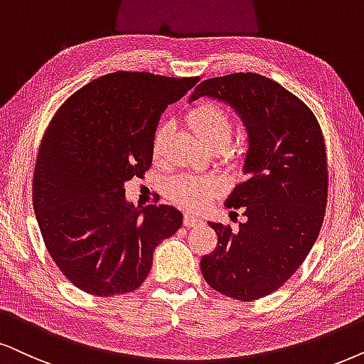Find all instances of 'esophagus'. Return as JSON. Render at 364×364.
Instances as JSON below:
<instances>
[{
	"label": "esophagus",
	"mask_w": 364,
	"mask_h": 364,
	"mask_svg": "<svg viewBox=\"0 0 364 364\" xmlns=\"http://www.w3.org/2000/svg\"><path fill=\"white\" fill-rule=\"evenodd\" d=\"M183 223H185V227H198V225H201V220L195 215L186 213L185 218H183Z\"/></svg>",
	"instance_id": "esophagus-1"
}]
</instances>
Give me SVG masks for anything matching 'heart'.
I'll use <instances>...</instances> for the list:
<instances>
[{
	"label": "heart",
	"mask_w": 364,
	"mask_h": 364,
	"mask_svg": "<svg viewBox=\"0 0 364 364\" xmlns=\"http://www.w3.org/2000/svg\"><path fill=\"white\" fill-rule=\"evenodd\" d=\"M188 122L195 134L205 142L206 146L215 141H230L232 134V121L222 107L213 104H201L195 107L188 116ZM169 126H163L156 132L154 153L159 154L166 142ZM218 181L213 178L200 176H178L171 181L169 193L176 203L186 208H201L211 196L218 191Z\"/></svg>",
	"instance_id": "obj_1"
}]
</instances>
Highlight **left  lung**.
Returning <instances> with one entry per match:
<instances>
[{
    "label": "left lung",
    "instance_id": "obj_1",
    "mask_svg": "<svg viewBox=\"0 0 364 364\" xmlns=\"http://www.w3.org/2000/svg\"><path fill=\"white\" fill-rule=\"evenodd\" d=\"M232 107L247 131L245 181L225 205L242 208L233 232L208 222L218 243L201 259L208 285L238 301L277 291L306 260L323 225L328 201L326 146L312 110L275 80L232 73L203 80L190 95Z\"/></svg>",
    "mask_w": 364,
    "mask_h": 364
}]
</instances>
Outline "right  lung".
Masks as SVG:
<instances>
[{
	"label": "right lung",
	"mask_w": 364,
	"mask_h": 364,
	"mask_svg": "<svg viewBox=\"0 0 364 364\" xmlns=\"http://www.w3.org/2000/svg\"><path fill=\"white\" fill-rule=\"evenodd\" d=\"M196 82L109 73L70 95L50 122L35 164L33 208L48 254L80 291H134L156 247L183 225L174 206H134L124 185L148 171L161 114Z\"/></svg>",
	"instance_id": "obj_1"
}]
</instances>
